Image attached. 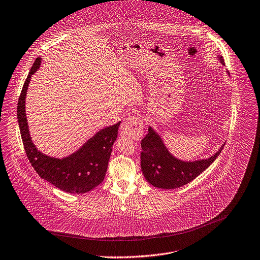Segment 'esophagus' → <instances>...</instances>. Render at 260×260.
Returning a JSON list of instances; mask_svg holds the SVG:
<instances>
[{"label":"esophagus","instance_id":"esophagus-1","mask_svg":"<svg viewBox=\"0 0 260 260\" xmlns=\"http://www.w3.org/2000/svg\"><path fill=\"white\" fill-rule=\"evenodd\" d=\"M120 132L134 140H139L143 135V122L140 117H128L121 124Z\"/></svg>","mask_w":260,"mask_h":260}]
</instances>
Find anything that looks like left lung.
<instances>
[{"mask_svg": "<svg viewBox=\"0 0 260 260\" xmlns=\"http://www.w3.org/2000/svg\"><path fill=\"white\" fill-rule=\"evenodd\" d=\"M218 60L224 65L221 56L218 57ZM223 145L216 153L206 159L183 161L169 152L159 135L149 127L148 133L141 140V170L146 181L154 187L162 189L179 188L188 184L206 170L218 156Z\"/></svg>", "mask_w": 260, "mask_h": 260, "instance_id": "obj_1", "label": "left lung"}]
</instances>
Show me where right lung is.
Here are the masks:
<instances>
[{
  "label": "right lung",
  "instance_id": "right-lung-1",
  "mask_svg": "<svg viewBox=\"0 0 260 260\" xmlns=\"http://www.w3.org/2000/svg\"><path fill=\"white\" fill-rule=\"evenodd\" d=\"M41 62V58H37L24 82L17 106V118L26 155L40 177L60 190L77 194L88 192L105 179L121 122L102 129L67 157L56 158L42 153L31 141L25 113L28 84L31 75L40 68Z\"/></svg>",
  "mask_w": 260,
  "mask_h": 260
}]
</instances>
